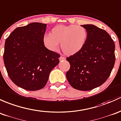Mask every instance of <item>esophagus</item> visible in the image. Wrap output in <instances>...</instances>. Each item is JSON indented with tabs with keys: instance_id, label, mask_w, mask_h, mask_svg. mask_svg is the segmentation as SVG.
Here are the masks:
<instances>
[{
	"instance_id": "esophagus-1",
	"label": "esophagus",
	"mask_w": 121,
	"mask_h": 121,
	"mask_svg": "<svg viewBox=\"0 0 121 121\" xmlns=\"http://www.w3.org/2000/svg\"><path fill=\"white\" fill-rule=\"evenodd\" d=\"M59 59L60 61H62V60H65V58H63V57H62V56H60V58H59Z\"/></svg>"
}]
</instances>
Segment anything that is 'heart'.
Masks as SVG:
<instances>
[{
  "instance_id": "heart-1",
  "label": "heart",
  "mask_w": 121,
  "mask_h": 121,
  "mask_svg": "<svg viewBox=\"0 0 121 121\" xmlns=\"http://www.w3.org/2000/svg\"><path fill=\"white\" fill-rule=\"evenodd\" d=\"M88 33L84 27L74 24L58 25L52 28L49 35L42 38L43 44L51 51L60 48L67 56H72L80 51L86 43Z\"/></svg>"
}]
</instances>
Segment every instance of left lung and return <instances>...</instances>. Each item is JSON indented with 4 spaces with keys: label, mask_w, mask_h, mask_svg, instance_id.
I'll return each mask as SVG.
<instances>
[{
    "label": "left lung",
    "mask_w": 121,
    "mask_h": 121,
    "mask_svg": "<svg viewBox=\"0 0 121 121\" xmlns=\"http://www.w3.org/2000/svg\"><path fill=\"white\" fill-rule=\"evenodd\" d=\"M88 33L84 48L66 58L70 68L66 78L75 89L88 91L100 86L109 76L115 61V43L105 30L82 25Z\"/></svg>",
    "instance_id": "obj_1"
}]
</instances>
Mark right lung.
Masks as SVG:
<instances>
[{
  "label": "right lung",
  "mask_w": 121,
  "mask_h": 121,
  "mask_svg": "<svg viewBox=\"0 0 121 121\" xmlns=\"http://www.w3.org/2000/svg\"><path fill=\"white\" fill-rule=\"evenodd\" d=\"M47 26L32 23L17 27L5 41L3 60L9 76L26 90L43 88L50 72L59 63L60 55L43 44Z\"/></svg>",
  "instance_id": "right-lung-1"
}]
</instances>
